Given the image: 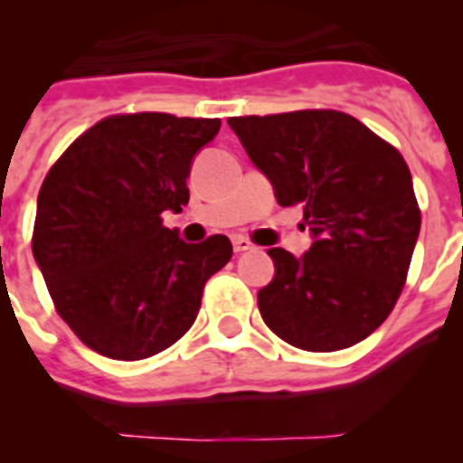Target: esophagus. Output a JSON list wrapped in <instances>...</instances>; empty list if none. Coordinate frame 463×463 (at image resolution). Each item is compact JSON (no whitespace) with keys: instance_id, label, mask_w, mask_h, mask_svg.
<instances>
[{"instance_id":"esophagus-1","label":"esophagus","mask_w":463,"mask_h":463,"mask_svg":"<svg viewBox=\"0 0 463 463\" xmlns=\"http://www.w3.org/2000/svg\"><path fill=\"white\" fill-rule=\"evenodd\" d=\"M252 248H255V245H252L248 239H243V236H236V239H234V250H236V252L252 250Z\"/></svg>"}]
</instances>
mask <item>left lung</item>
<instances>
[{
	"mask_svg": "<svg viewBox=\"0 0 463 463\" xmlns=\"http://www.w3.org/2000/svg\"><path fill=\"white\" fill-rule=\"evenodd\" d=\"M227 125L278 203L304 208L313 239L301 257L269 250L276 273L257 292L261 320L310 353L364 341L394 308L420 236L406 159L338 110L229 118Z\"/></svg>",
	"mask_w": 463,
	"mask_h": 463,
	"instance_id": "8db88e82",
	"label": "left lung"
}]
</instances>
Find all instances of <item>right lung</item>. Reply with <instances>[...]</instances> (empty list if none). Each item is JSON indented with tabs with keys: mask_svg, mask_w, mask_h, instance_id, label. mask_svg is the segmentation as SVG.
I'll return each instance as SVG.
<instances>
[{
	"mask_svg": "<svg viewBox=\"0 0 463 463\" xmlns=\"http://www.w3.org/2000/svg\"><path fill=\"white\" fill-rule=\"evenodd\" d=\"M218 132L211 118L113 116L48 171L32 252L57 313L94 353L137 362L174 345L232 260L227 236L185 243L159 218L187 206L194 155Z\"/></svg>",
	"mask_w": 463,
	"mask_h": 463,
	"instance_id": "add662e5",
	"label": "right lung"
}]
</instances>
